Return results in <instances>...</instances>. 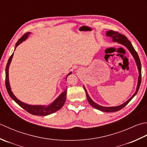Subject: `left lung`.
I'll use <instances>...</instances> for the list:
<instances>
[{
	"label": "left lung",
	"instance_id": "obj_1",
	"mask_svg": "<svg viewBox=\"0 0 147 147\" xmlns=\"http://www.w3.org/2000/svg\"><path fill=\"white\" fill-rule=\"evenodd\" d=\"M107 35L108 36V37H112L113 38V41L117 42L122 44L123 46L126 47L129 50V51L131 52V54H132V55L133 56L134 59H135V61L136 62V65L138 66V71H139L138 82V86H137V88H136V91L135 92V93H134L132 96V97L129 99V100L126 101V102H125L124 103L121 105L118 106V107H101V106L98 105H97L96 103H95L94 101H92L91 99L90 98V97L89 96L88 92H87L86 89L84 88V90L86 91V93L87 98H88V100L89 101V104H90L92 107H93L94 108H95V109H96L99 110H101V111H102V112H113L119 111V110H121L122 109H123V108L125 106H126L127 103L129 102V101L131 100H132L134 96H135L137 94V92H138V89L140 88L141 82H142V65H141V62H140V60L138 55V53H136L135 49H134L133 46H132V44H131V42L127 39V38L125 37V35H122L121 34H119L118 32H115V31H113V30L108 31L107 32Z\"/></svg>",
	"mask_w": 147,
	"mask_h": 147
}]
</instances>
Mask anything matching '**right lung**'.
I'll list each match as a JSON object with an SVG mask.
<instances>
[{
  "instance_id": "1",
  "label": "right lung",
  "mask_w": 147,
  "mask_h": 147,
  "mask_svg": "<svg viewBox=\"0 0 147 147\" xmlns=\"http://www.w3.org/2000/svg\"><path fill=\"white\" fill-rule=\"evenodd\" d=\"M30 34V33H26V34H24L22 37H21L20 39L18 40V42L16 44V47H15V49H16V47L18 46V45L22 43L23 41L26 39V38L28 37V35ZM13 53L12 54V55L10 56V58H9L7 63L6 65V67H5V87H6L7 91L8 92V94H9L10 97L13 99V100L16 102L17 104H18L19 105L22 107L23 109H25L26 112L28 113H31V114L34 115H40V116H45L49 114H51L53 113H55L58 110H60L63 106L64 105L66 101V97H67V89H65V90L61 92V94L59 96V97L56 99V100L52 103L50 105L46 107V106H41V105H37V106H33V105H26L25 103H22V101L18 100V99L14 96L13 94V92L11 90L10 85H9V65L11 63V59L13 58ZM71 73L67 75V77L68 76H69Z\"/></svg>"
}]
</instances>
